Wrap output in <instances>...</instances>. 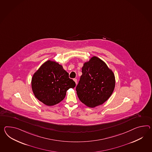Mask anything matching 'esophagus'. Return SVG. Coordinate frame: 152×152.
<instances>
[{
    "label": "esophagus",
    "instance_id": "esophagus-1",
    "mask_svg": "<svg viewBox=\"0 0 152 152\" xmlns=\"http://www.w3.org/2000/svg\"><path fill=\"white\" fill-rule=\"evenodd\" d=\"M74 81L75 82V83H76V84H77V79L76 78H74Z\"/></svg>",
    "mask_w": 152,
    "mask_h": 152
}]
</instances>
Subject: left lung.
<instances>
[{"mask_svg": "<svg viewBox=\"0 0 152 152\" xmlns=\"http://www.w3.org/2000/svg\"><path fill=\"white\" fill-rule=\"evenodd\" d=\"M82 75L76 87L82 103L90 107L103 104L115 88V76L103 60L96 56L83 64Z\"/></svg>", "mask_w": 152, "mask_h": 152, "instance_id": "left-lung-1", "label": "left lung"}]
</instances>
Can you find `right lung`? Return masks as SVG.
I'll return each instance as SVG.
<instances>
[{"instance_id":"1","label":"right lung","mask_w":152,"mask_h":152,"mask_svg":"<svg viewBox=\"0 0 152 152\" xmlns=\"http://www.w3.org/2000/svg\"><path fill=\"white\" fill-rule=\"evenodd\" d=\"M31 84L35 96L48 106L60 103L65 97L67 91L76 86L63 66L50 60L44 63L34 73Z\"/></svg>"}]
</instances>
